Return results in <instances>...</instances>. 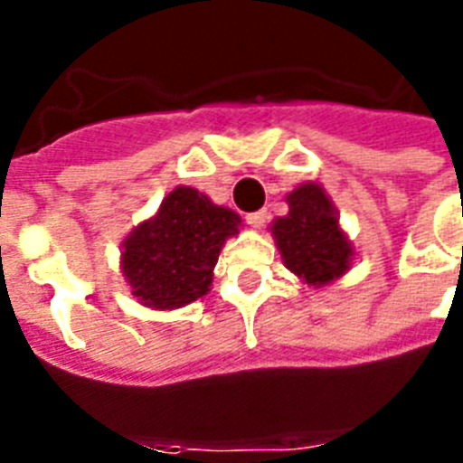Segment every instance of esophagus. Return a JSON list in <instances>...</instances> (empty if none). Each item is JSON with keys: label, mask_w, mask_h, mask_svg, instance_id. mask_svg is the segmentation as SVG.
I'll return each instance as SVG.
<instances>
[{"label": "esophagus", "mask_w": 463, "mask_h": 463, "mask_svg": "<svg viewBox=\"0 0 463 463\" xmlns=\"http://www.w3.org/2000/svg\"><path fill=\"white\" fill-rule=\"evenodd\" d=\"M267 218H269L267 211H254V213H247L245 221L250 228H261V225L267 223Z\"/></svg>", "instance_id": "34e87169"}]
</instances>
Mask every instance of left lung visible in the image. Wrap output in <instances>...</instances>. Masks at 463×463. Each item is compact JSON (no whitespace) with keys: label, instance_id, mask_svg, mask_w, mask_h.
Segmentation results:
<instances>
[{"label":"left lung","instance_id":"1","mask_svg":"<svg viewBox=\"0 0 463 463\" xmlns=\"http://www.w3.org/2000/svg\"><path fill=\"white\" fill-rule=\"evenodd\" d=\"M286 202L288 216L271 225L283 264L307 286H329L353 261V245L338 225L334 203L317 182L293 189Z\"/></svg>","mask_w":463,"mask_h":463}]
</instances>
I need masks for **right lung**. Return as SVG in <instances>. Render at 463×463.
Masks as SVG:
<instances>
[{
  "instance_id": "obj_1",
  "label": "right lung",
  "mask_w": 463,
  "mask_h": 463,
  "mask_svg": "<svg viewBox=\"0 0 463 463\" xmlns=\"http://www.w3.org/2000/svg\"><path fill=\"white\" fill-rule=\"evenodd\" d=\"M235 211L194 187H175L158 213L122 242V276L141 305L177 309L206 296L221 247L240 232Z\"/></svg>"
}]
</instances>
